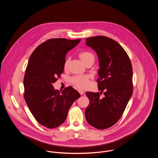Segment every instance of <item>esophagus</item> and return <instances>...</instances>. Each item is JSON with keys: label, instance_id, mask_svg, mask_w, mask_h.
Segmentation results:
<instances>
[{"label": "esophagus", "instance_id": "esophagus-1", "mask_svg": "<svg viewBox=\"0 0 158 158\" xmlns=\"http://www.w3.org/2000/svg\"><path fill=\"white\" fill-rule=\"evenodd\" d=\"M78 92L79 93V94H81V95H83L84 94V92L82 91V90H78Z\"/></svg>", "mask_w": 158, "mask_h": 158}]
</instances>
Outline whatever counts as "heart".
<instances>
[{"instance_id":"b5f03b06","label":"heart","mask_w":158,"mask_h":158,"mask_svg":"<svg viewBox=\"0 0 158 158\" xmlns=\"http://www.w3.org/2000/svg\"><path fill=\"white\" fill-rule=\"evenodd\" d=\"M79 56L85 65L89 63L94 64L95 61V56L94 55V54L88 51H83L80 52L79 54ZM69 62V59H65L64 64V68H66L67 65H68ZM71 82L73 85L78 88L85 89L89 86L90 81L89 77L87 76H77L71 79Z\"/></svg>"}]
</instances>
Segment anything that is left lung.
Returning <instances> with one entry per match:
<instances>
[{
	"instance_id": "1",
	"label": "left lung",
	"mask_w": 158,
	"mask_h": 158,
	"mask_svg": "<svg viewBox=\"0 0 158 158\" xmlns=\"http://www.w3.org/2000/svg\"><path fill=\"white\" fill-rule=\"evenodd\" d=\"M99 57L98 79L101 93L87 92L89 104L85 110L87 123L99 129L109 128L122 116L133 91L132 67L130 59L119 44L106 36L85 39ZM104 93L101 99L100 95Z\"/></svg>"
}]
</instances>
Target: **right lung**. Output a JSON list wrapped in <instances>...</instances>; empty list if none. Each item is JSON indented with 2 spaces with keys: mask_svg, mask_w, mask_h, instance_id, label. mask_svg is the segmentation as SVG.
<instances>
[{
  "mask_svg": "<svg viewBox=\"0 0 158 158\" xmlns=\"http://www.w3.org/2000/svg\"><path fill=\"white\" fill-rule=\"evenodd\" d=\"M81 40L51 39L37 47L29 57L24 77V97L36 121L44 127L53 129L61 125L81 96L71 86L60 92L52 85L64 71L67 52Z\"/></svg>",
  "mask_w": 158,
  "mask_h": 158,
  "instance_id": "1",
  "label": "right lung"
}]
</instances>
